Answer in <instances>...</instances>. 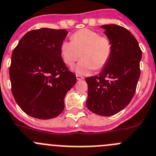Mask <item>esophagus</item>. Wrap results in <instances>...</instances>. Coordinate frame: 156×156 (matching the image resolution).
I'll return each mask as SVG.
<instances>
[{
  "label": "esophagus",
  "mask_w": 156,
  "mask_h": 156,
  "mask_svg": "<svg viewBox=\"0 0 156 156\" xmlns=\"http://www.w3.org/2000/svg\"><path fill=\"white\" fill-rule=\"evenodd\" d=\"M76 78H77V80H83L84 77L81 76V75H76Z\"/></svg>",
  "instance_id": "1"
}]
</instances>
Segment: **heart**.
<instances>
[{
	"label": "heart",
	"instance_id": "heart-1",
	"mask_svg": "<svg viewBox=\"0 0 156 156\" xmlns=\"http://www.w3.org/2000/svg\"><path fill=\"white\" fill-rule=\"evenodd\" d=\"M71 41L64 40L60 47L64 62L72 67L80 57L82 60L76 67V71L86 74L92 70H100L109 62L113 52V43L106 36H100L96 31L81 29L73 33Z\"/></svg>",
	"mask_w": 156,
	"mask_h": 156
}]
</instances>
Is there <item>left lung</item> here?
Returning <instances> with one entry per match:
<instances>
[{"mask_svg":"<svg viewBox=\"0 0 156 156\" xmlns=\"http://www.w3.org/2000/svg\"><path fill=\"white\" fill-rule=\"evenodd\" d=\"M105 34L111 40L113 52L99 75L86 78V106L100 116H109L126 107L134 97L141 70L142 51L134 36L117 25H104Z\"/></svg>","mask_w":156,"mask_h":156,"instance_id":"1","label":"left lung"}]
</instances>
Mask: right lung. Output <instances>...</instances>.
<instances>
[{"label": "right lung", "instance_id": "right-lung-1", "mask_svg": "<svg viewBox=\"0 0 156 156\" xmlns=\"http://www.w3.org/2000/svg\"><path fill=\"white\" fill-rule=\"evenodd\" d=\"M68 33L65 29H33L12 52V94L22 111L35 118L47 120L61 114L66 93L76 83L60 52Z\"/></svg>", "mask_w": 156, "mask_h": 156}]
</instances>
